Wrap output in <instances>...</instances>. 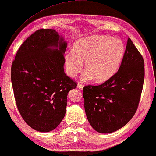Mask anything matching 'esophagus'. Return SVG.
Returning <instances> with one entry per match:
<instances>
[{"instance_id":"obj_1","label":"esophagus","mask_w":156,"mask_h":156,"mask_svg":"<svg viewBox=\"0 0 156 156\" xmlns=\"http://www.w3.org/2000/svg\"><path fill=\"white\" fill-rule=\"evenodd\" d=\"M77 87L80 89V90H83V87H84V85L83 84H78V85H77Z\"/></svg>"}]
</instances>
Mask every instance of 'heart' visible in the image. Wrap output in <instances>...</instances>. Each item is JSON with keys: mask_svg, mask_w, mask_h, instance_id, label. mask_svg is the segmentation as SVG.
<instances>
[{"mask_svg": "<svg viewBox=\"0 0 156 156\" xmlns=\"http://www.w3.org/2000/svg\"><path fill=\"white\" fill-rule=\"evenodd\" d=\"M72 49L65 55L67 75L76 77L81 72L84 62L86 71L81 80L94 78L97 83H104L118 72L125 53L122 41L108 36L80 38L73 43Z\"/></svg>", "mask_w": 156, "mask_h": 156, "instance_id": "heart-1", "label": "heart"}]
</instances>
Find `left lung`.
Returning a JSON list of instances; mask_svg holds the SVG:
<instances>
[{"instance_id":"1","label":"left lung","mask_w":156,"mask_h":156,"mask_svg":"<svg viewBox=\"0 0 156 156\" xmlns=\"http://www.w3.org/2000/svg\"><path fill=\"white\" fill-rule=\"evenodd\" d=\"M144 79V62L128 38L117 73L98 86L83 88L87 118L94 130L109 133L127 124L135 114Z\"/></svg>"}]
</instances>
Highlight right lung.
Instances as JSON below:
<instances>
[{"label":"right lung","instance_id":"add662e5","mask_svg":"<svg viewBox=\"0 0 156 156\" xmlns=\"http://www.w3.org/2000/svg\"><path fill=\"white\" fill-rule=\"evenodd\" d=\"M67 46L56 30H37L20 47L12 65L18 109L25 122L38 131H51L60 125L69 91L77 86L64 71Z\"/></svg>","mask_w":156,"mask_h":156}]
</instances>
